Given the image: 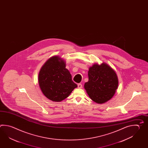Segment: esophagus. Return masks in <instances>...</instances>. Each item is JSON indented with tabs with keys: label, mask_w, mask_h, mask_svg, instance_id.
Returning a JSON list of instances; mask_svg holds the SVG:
<instances>
[{
	"label": "esophagus",
	"mask_w": 148,
	"mask_h": 148,
	"mask_svg": "<svg viewBox=\"0 0 148 148\" xmlns=\"http://www.w3.org/2000/svg\"><path fill=\"white\" fill-rule=\"evenodd\" d=\"M77 86H78V88H82V84L81 83H79L77 84Z\"/></svg>",
	"instance_id": "1"
}]
</instances>
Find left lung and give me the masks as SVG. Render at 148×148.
<instances>
[{
    "instance_id": "1",
    "label": "left lung",
    "mask_w": 148,
    "mask_h": 148,
    "mask_svg": "<svg viewBox=\"0 0 148 148\" xmlns=\"http://www.w3.org/2000/svg\"><path fill=\"white\" fill-rule=\"evenodd\" d=\"M88 81L84 88L91 100L102 104L110 100L114 95L118 86V76L107 64H94L89 68Z\"/></svg>"
}]
</instances>
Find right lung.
<instances>
[{
    "mask_svg": "<svg viewBox=\"0 0 148 148\" xmlns=\"http://www.w3.org/2000/svg\"><path fill=\"white\" fill-rule=\"evenodd\" d=\"M38 83L43 94L54 102L65 99L77 87L73 81L69 71L66 69L65 62L58 56L49 58L42 67Z\"/></svg>",
    "mask_w": 148,
    "mask_h": 148,
    "instance_id": "1",
    "label": "right lung"
}]
</instances>
